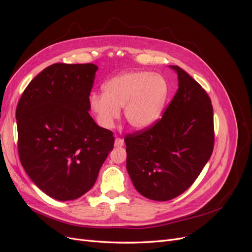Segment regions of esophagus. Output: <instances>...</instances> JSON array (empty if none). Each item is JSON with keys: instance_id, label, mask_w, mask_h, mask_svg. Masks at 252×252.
I'll list each match as a JSON object with an SVG mask.
<instances>
[{"instance_id": "esophagus-1", "label": "esophagus", "mask_w": 252, "mask_h": 252, "mask_svg": "<svg viewBox=\"0 0 252 252\" xmlns=\"http://www.w3.org/2000/svg\"><path fill=\"white\" fill-rule=\"evenodd\" d=\"M124 145V140L121 138H117L116 142H114V146L116 147H122Z\"/></svg>"}]
</instances>
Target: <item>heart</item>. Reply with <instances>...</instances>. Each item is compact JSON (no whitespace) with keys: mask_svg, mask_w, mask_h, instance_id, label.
<instances>
[{"mask_svg":"<svg viewBox=\"0 0 252 252\" xmlns=\"http://www.w3.org/2000/svg\"><path fill=\"white\" fill-rule=\"evenodd\" d=\"M103 93H91L90 111L96 123L112 127L124 108L128 124L136 129L154 125L161 118L169 96V84L162 74L132 71L117 75L102 85Z\"/></svg>","mask_w":252,"mask_h":252,"instance_id":"b5f03b06","label":"heart"}]
</instances>
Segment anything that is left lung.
<instances>
[{
    "mask_svg": "<svg viewBox=\"0 0 252 252\" xmlns=\"http://www.w3.org/2000/svg\"><path fill=\"white\" fill-rule=\"evenodd\" d=\"M179 89L163 117L150 127L127 133L126 167L134 188L147 199L169 201L191 186L215 145L209 95L180 68Z\"/></svg>",
    "mask_w": 252,
    "mask_h": 252,
    "instance_id": "1",
    "label": "left lung"
}]
</instances>
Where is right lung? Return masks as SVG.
<instances>
[{
  "label": "right lung",
  "instance_id": "obj_1",
  "mask_svg": "<svg viewBox=\"0 0 252 252\" xmlns=\"http://www.w3.org/2000/svg\"><path fill=\"white\" fill-rule=\"evenodd\" d=\"M96 70L91 63L52 64L28 84L18 103L21 164L58 201L90 190L113 148V132L97 126L88 112Z\"/></svg>",
  "mask_w": 252,
  "mask_h": 252
}]
</instances>
